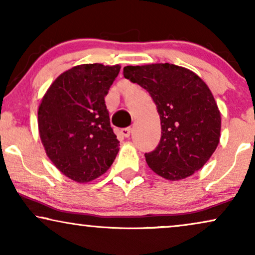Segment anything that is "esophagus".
Listing matches in <instances>:
<instances>
[{"label": "esophagus", "instance_id": "obj_1", "mask_svg": "<svg viewBox=\"0 0 255 255\" xmlns=\"http://www.w3.org/2000/svg\"><path fill=\"white\" fill-rule=\"evenodd\" d=\"M131 132H132L131 128H122V130H121V134L125 138H128L131 135Z\"/></svg>", "mask_w": 255, "mask_h": 255}]
</instances>
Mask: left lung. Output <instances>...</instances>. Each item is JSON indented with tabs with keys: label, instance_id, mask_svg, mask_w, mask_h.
Masks as SVG:
<instances>
[{
	"label": "left lung",
	"instance_id": "obj_1",
	"mask_svg": "<svg viewBox=\"0 0 255 255\" xmlns=\"http://www.w3.org/2000/svg\"><path fill=\"white\" fill-rule=\"evenodd\" d=\"M123 74L147 90L161 121L158 146L145 153L149 168L172 181L201 169L221 135V114L203 80L173 64L127 66Z\"/></svg>",
	"mask_w": 255,
	"mask_h": 255
}]
</instances>
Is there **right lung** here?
Listing matches in <instances>:
<instances>
[{
	"mask_svg": "<svg viewBox=\"0 0 255 255\" xmlns=\"http://www.w3.org/2000/svg\"><path fill=\"white\" fill-rule=\"evenodd\" d=\"M121 66H75L52 83L38 110L41 142L51 161L76 182H89L109 169L118 139L104 97Z\"/></svg>",
	"mask_w": 255,
	"mask_h": 255,
	"instance_id": "obj_1",
	"label": "right lung"
}]
</instances>
